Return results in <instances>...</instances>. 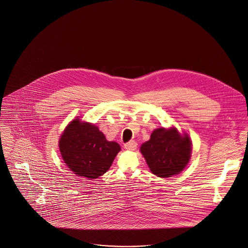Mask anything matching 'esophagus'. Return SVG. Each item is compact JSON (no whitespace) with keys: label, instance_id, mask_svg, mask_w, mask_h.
Here are the masks:
<instances>
[{"label":"esophagus","instance_id":"esophagus-1","mask_svg":"<svg viewBox=\"0 0 248 248\" xmlns=\"http://www.w3.org/2000/svg\"><path fill=\"white\" fill-rule=\"evenodd\" d=\"M137 146H138L137 142L131 140V141L127 142L126 144H124V149H126L128 151H135L137 149Z\"/></svg>","mask_w":248,"mask_h":248}]
</instances>
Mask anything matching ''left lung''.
Wrapping results in <instances>:
<instances>
[{"label": "left lung", "mask_w": 248, "mask_h": 248, "mask_svg": "<svg viewBox=\"0 0 248 248\" xmlns=\"http://www.w3.org/2000/svg\"><path fill=\"white\" fill-rule=\"evenodd\" d=\"M140 152L151 171L160 177H170L181 172L189 162L191 143L177 129H155L149 141L142 144Z\"/></svg>", "instance_id": "8db88e82"}]
</instances>
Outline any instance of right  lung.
<instances>
[{
    "label": "right lung",
    "instance_id": "right-lung-1",
    "mask_svg": "<svg viewBox=\"0 0 248 248\" xmlns=\"http://www.w3.org/2000/svg\"><path fill=\"white\" fill-rule=\"evenodd\" d=\"M61 156L74 174L94 179L105 174L121 148L93 124L73 120L59 140Z\"/></svg>",
    "mask_w": 248,
    "mask_h": 248
}]
</instances>
